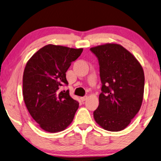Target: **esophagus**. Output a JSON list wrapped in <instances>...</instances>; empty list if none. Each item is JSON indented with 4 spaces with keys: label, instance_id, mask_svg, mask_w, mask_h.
Returning <instances> with one entry per match:
<instances>
[{
    "label": "esophagus",
    "instance_id": "34e87169",
    "mask_svg": "<svg viewBox=\"0 0 161 161\" xmlns=\"http://www.w3.org/2000/svg\"><path fill=\"white\" fill-rule=\"evenodd\" d=\"M88 98V97H87V96H85V97H81V100H82V102H84V101H85L86 100V99Z\"/></svg>",
    "mask_w": 161,
    "mask_h": 161
}]
</instances>
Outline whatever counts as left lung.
<instances>
[{
	"label": "left lung",
	"mask_w": 161,
	"mask_h": 161,
	"mask_svg": "<svg viewBox=\"0 0 161 161\" xmlns=\"http://www.w3.org/2000/svg\"><path fill=\"white\" fill-rule=\"evenodd\" d=\"M90 50L99 61L102 82L99 106L93 117L107 131H122L141 107L145 82L143 68L119 44H105Z\"/></svg>",
	"instance_id": "1"
}]
</instances>
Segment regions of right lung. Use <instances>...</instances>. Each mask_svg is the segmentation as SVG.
<instances>
[{
	"instance_id": "right-lung-1",
	"label": "right lung",
	"mask_w": 161,
	"mask_h": 161,
	"mask_svg": "<svg viewBox=\"0 0 161 161\" xmlns=\"http://www.w3.org/2000/svg\"><path fill=\"white\" fill-rule=\"evenodd\" d=\"M82 50L48 44L26 63L23 76L24 100L30 115L44 131H63L74 119L79 103L71 98L69 91L60 88L68 85L67 70Z\"/></svg>"
}]
</instances>
